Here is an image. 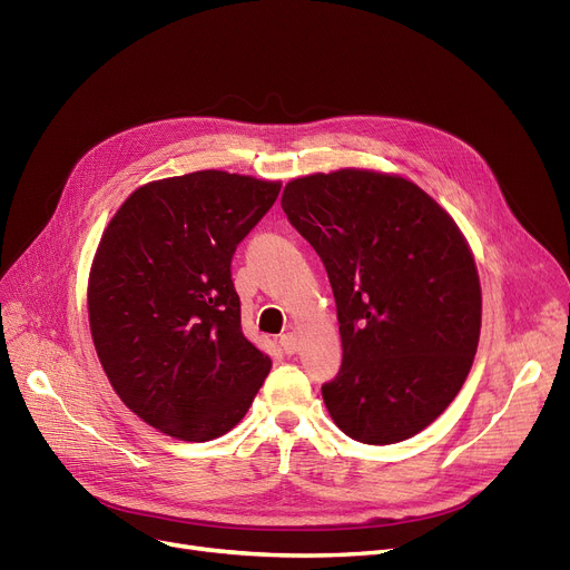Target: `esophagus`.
I'll use <instances>...</instances> for the list:
<instances>
[{"label":"esophagus","mask_w":570,"mask_h":570,"mask_svg":"<svg viewBox=\"0 0 570 570\" xmlns=\"http://www.w3.org/2000/svg\"><path fill=\"white\" fill-rule=\"evenodd\" d=\"M279 346H282V351H284V353L293 355V353L297 351V337H295L293 333H286V335H282V337H279Z\"/></svg>","instance_id":"obj_1"}]
</instances>
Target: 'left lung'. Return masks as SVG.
I'll list each match as a JSON object with an SVG mask.
<instances>
[{
	"mask_svg": "<svg viewBox=\"0 0 570 570\" xmlns=\"http://www.w3.org/2000/svg\"><path fill=\"white\" fill-rule=\"evenodd\" d=\"M282 207L321 256L337 303L342 367L321 385L335 425L387 445L448 409L481 337V282L453 217L400 175L297 177Z\"/></svg>",
	"mask_w": 570,
	"mask_h": 570,
	"instance_id": "8db88e82",
	"label": "left lung"
}]
</instances>
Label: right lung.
I'll return each mask as SVG.
<instances>
[{"instance_id":"1","label":"right lung","mask_w":570,"mask_h":570,"mask_svg":"<svg viewBox=\"0 0 570 570\" xmlns=\"http://www.w3.org/2000/svg\"><path fill=\"white\" fill-rule=\"evenodd\" d=\"M279 189L224 170L166 177L101 235L87 286L95 348L119 400L168 436L226 434L273 367L243 335L230 261Z\"/></svg>"}]
</instances>
